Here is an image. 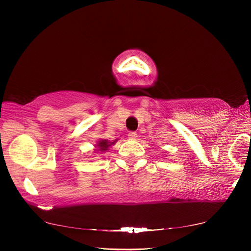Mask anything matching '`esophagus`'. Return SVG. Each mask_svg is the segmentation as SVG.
I'll return each instance as SVG.
<instances>
[{"instance_id":"34e87169","label":"esophagus","mask_w":251,"mask_h":251,"mask_svg":"<svg viewBox=\"0 0 251 251\" xmlns=\"http://www.w3.org/2000/svg\"><path fill=\"white\" fill-rule=\"evenodd\" d=\"M138 137V134L136 131H130L128 134V138L129 139H136V138Z\"/></svg>"}]
</instances>
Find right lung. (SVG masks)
<instances>
[{"label":"right lung","mask_w":251,"mask_h":251,"mask_svg":"<svg viewBox=\"0 0 251 251\" xmlns=\"http://www.w3.org/2000/svg\"><path fill=\"white\" fill-rule=\"evenodd\" d=\"M115 142H116V140L113 141V142H109L108 140H101V141L98 142L97 147L99 148L100 151H105V150H108L109 147H111L112 145H114Z\"/></svg>","instance_id":"obj_1"}]
</instances>
